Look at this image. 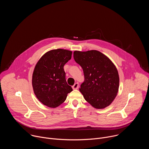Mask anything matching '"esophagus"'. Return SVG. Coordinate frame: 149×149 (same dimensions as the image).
<instances>
[{"instance_id":"1","label":"esophagus","mask_w":149,"mask_h":149,"mask_svg":"<svg viewBox=\"0 0 149 149\" xmlns=\"http://www.w3.org/2000/svg\"><path fill=\"white\" fill-rule=\"evenodd\" d=\"M78 87H79V84L78 82H76L74 84V85L72 87L73 90H77L78 88Z\"/></svg>"}]
</instances>
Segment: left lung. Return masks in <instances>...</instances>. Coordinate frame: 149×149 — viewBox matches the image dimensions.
<instances>
[{"mask_svg":"<svg viewBox=\"0 0 149 149\" xmlns=\"http://www.w3.org/2000/svg\"><path fill=\"white\" fill-rule=\"evenodd\" d=\"M75 61L82 67L84 81L80 92L88 103L98 109L109 106L119 88L118 71L111 61L96 50L74 52Z\"/></svg>","mask_w":149,"mask_h":149,"instance_id":"1","label":"left lung"}]
</instances>
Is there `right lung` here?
Here are the masks:
<instances>
[{
  "label": "right lung",
  "instance_id": "1",
  "mask_svg": "<svg viewBox=\"0 0 149 149\" xmlns=\"http://www.w3.org/2000/svg\"><path fill=\"white\" fill-rule=\"evenodd\" d=\"M72 51H49L37 62L32 75V87L39 101L55 108L65 101L72 88L68 85L63 66L71 59Z\"/></svg>",
  "mask_w": 149,
  "mask_h": 149
}]
</instances>
